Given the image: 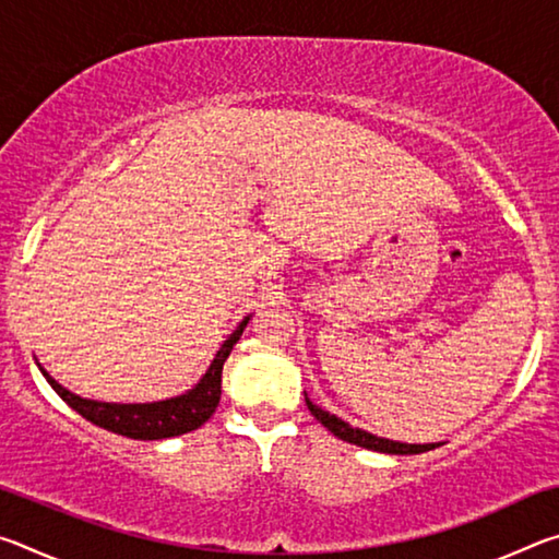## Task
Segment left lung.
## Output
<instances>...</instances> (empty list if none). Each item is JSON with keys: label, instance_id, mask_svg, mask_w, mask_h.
Returning <instances> with one entry per match:
<instances>
[{"label": "left lung", "instance_id": "obj_1", "mask_svg": "<svg viewBox=\"0 0 559 559\" xmlns=\"http://www.w3.org/2000/svg\"><path fill=\"white\" fill-rule=\"evenodd\" d=\"M306 404H308L310 414H313L316 419L323 424V427L330 433H335L337 439H343L347 443H355V447L372 449V451H380V453H400V456H404V453H424V451H431V449L439 447V443H400V441H392V439L374 437V433H367L362 429L349 427L347 421L337 419L335 414L323 412V409H320V406H316L313 402H310L308 396H306Z\"/></svg>", "mask_w": 559, "mask_h": 559}]
</instances>
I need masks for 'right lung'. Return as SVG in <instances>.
<instances>
[{
    "mask_svg": "<svg viewBox=\"0 0 559 559\" xmlns=\"http://www.w3.org/2000/svg\"><path fill=\"white\" fill-rule=\"evenodd\" d=\"M246 323H249V318H243L239 328L229 335V340H224L222 349L216 353L214 362L210 365V370H206L200 384L182 396H175V400L153 402V404H108V402L81 400V396L63 390V386L56 382L49 372L46 370L41 372L46 377V382L53 386V392L59 394L73 412H79L83 419H88L100 429H108L112 433H120V437L140 439V441L179 437V433L200 429L202 424L214 414L222 396V367L234 349V345L239 343Z\"/></svg>",
    "mask_w": 559,
    "mask_h": 559,
    "instance_id": "add662e5",
    "label": "right lung"
}]
</instances>
